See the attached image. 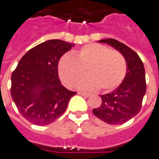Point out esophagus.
<instances>
[{
	"instance_id": "34e87169",
	"label": "esophagus",
	"mask_w": 159,
	"mask_h": 159,
	"mask_svg": "<svg viewBox=\"0 0 159 159\" xmlns=\"http://www.w3.org/2000/svg\"><path fill=\"white\" fill-rule=\"evenodd\" d=\"M78 93L80 95H82V96H85V97H90L91 94L87 93H84V92H78Z\"/></svg>"
}]
</instances>
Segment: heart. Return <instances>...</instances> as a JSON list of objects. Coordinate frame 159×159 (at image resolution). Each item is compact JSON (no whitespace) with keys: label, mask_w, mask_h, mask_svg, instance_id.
<instances>
[{"label":"heart","mask_w":159,"mask_h":159,"mask_svg":"<svg viewBox=\"0 0 159 159\" xmlns=\"http://www.w3.org/2000/svg\"><path fill=\"white\" fill-rule=\"evenodd\" d=\"M85 70L89 76L79 80L77 87L111 92L125 80L127 65L120 52L96 43L84 46L74 52V57L65 53L58 62L59 76L67 86H73L85 73Z\"/></svg>","instance_id":"1"}]
</instances>
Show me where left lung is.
Instances as JSON below:
<instances>
[{"mask_svg": "<svg viewBox=\"0 0 159 159\" xmlns=\"http://www.w3.org/2000/svg\"><path fill=\"white\" fill-rule=\"evenodd\" d=\"M98 42L107 43L118 50L127 65L125 78L120 86L109 93L100 95V107L93 110V114L110 125L127 122L139 112L146 92L144 64L136 52L114 39H106Z\"/></svg>", "mask_w": 159, "mask_h": 159, "instance_id": "1", "label": "left lung"}]
</instances>
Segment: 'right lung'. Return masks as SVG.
<instances>
[{"instance_id": "add662e5", "label": "right lung", "mask_w": 159, "mask_h": 159, "mask_svg": "<svg viewBox=\"0 0 159 159\" xmlns=\"http://www.w3.org/2000/svg\"><path fill=\"white\" fill-rule=\"evenodd\" d=\"M73 46L61 40L42 42L24 54L12 73V98L20 113L32 124L52 123L76 94L61 85L58 74L59 60Z\"/></svg>"}]
</instances>
